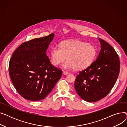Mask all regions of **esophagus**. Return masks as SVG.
<instances>
[{"label": "esophagus", "instance_id": "esophagus-1", "mask_svg": "<svg viewBox=\"0 0 127 127\" xmlns=\"http://www.w3.org/2000/svg\"><path fill=\"white\" fill-rule=\"evenodd\" d=\"M63 74L64 75H66L68 74V72L67 71H65L63 70Z\"/></svg>", "mask_w": 127, "mask_h": 127}]
</instances>
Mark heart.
<instances>
[{"label": "heart", "mask_w": 127, "mask_h": 127, "mask_svg": "<svg viewBox=\"0 0 127 127\" xmlns=\"http://www.w3.org/2000/svg\"><path fill=\"white\" fill-rule=\"evenodd\" d=\"M96 48L86 42L72 40L63 42L60 47L53 46L50 50L51 63L58 66L67 58L63 65L65 69L82 70L92 63L96 55Z\"/></svg>", "instance_id": "b5f03b06"}]
</instances>
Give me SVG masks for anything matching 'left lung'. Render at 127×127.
Masks as SVG:
<instances>
[{"instance_id":"1","label":"left lung","mask_w":127,"mask_h":127,"mask_svg":"<svg viewBox=\"0 0 127 127\" xmlns=\"http://www.w3.org/2000/svg\"><path fill=\"white\" fill-rule=\"evenodd\" d=\"M101 50L95 61L79 72L75 82L77 94L84 100L94 102L105 97L114 86L120 69L118 56L112 47L99 38Z\"/></svg>"}]
</instances>
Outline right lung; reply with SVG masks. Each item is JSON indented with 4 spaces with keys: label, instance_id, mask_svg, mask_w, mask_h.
Returning a JSON list of instances; mask_svg holds the SVG:
<instances>
[{
    "label": "right lung",
    "instance_id": "add662e5",
    "mask_svg": "<svg viewBox=\"0 0 127 127\" xmlns=\"http://www.w3.org/2000/svg\"><path fill=\"white\" fill-rule=\"evenodd\" d=\"M55 34L36 38L20 45L9 62V74L15 89L31 101L45 98L62 76V71L53 66L46 55Z\"/></svg>",
    "mask_w": 127,
    "mask_h": 127
}]
</instances>
